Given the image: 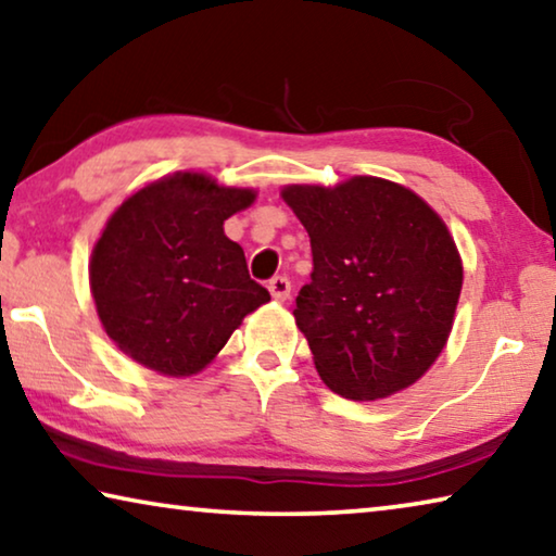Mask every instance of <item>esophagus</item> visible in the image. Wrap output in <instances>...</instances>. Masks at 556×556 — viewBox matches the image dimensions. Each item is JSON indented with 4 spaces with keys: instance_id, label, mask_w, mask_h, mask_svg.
<instances>
[{
    "instance_id": "obj_1",
    "label": "esophagus",
    "mask_w": 556,
    "mask_h": 556,
    "mask_svg": "<svg viewBox=\"0 0 556 556\" xmlns=\"http://www.w3.org/2000/svg\"><path fill=\"white\" fill-rule=\"evenodd\" d=\"M267 287H269V292H271V296L277 299V302H285L289 292H292V281H289L287 277H281V275L271 277Z\"/></svg>"
}]
</instances>
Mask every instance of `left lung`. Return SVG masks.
Returning a JSON list of instances; mask_svg holds the SVG:
<instances>
[{
  "mask_svg": "<svg viewBox=\"0 0 556 556\" xmlns=\"http://www.w3.org/2000/svg\"><path fill=\"white\" fill-rule=\"evenodd\" d=\"M281 198L309 232L294 319L324 383L351 401L408 389L443 351L463 289L445 223L416 192L366 175Z\"/></svg>",
  "mask_w": 556,
  "mask_h": 556,
  "instance_id": "1",
  "label": "left lung"
}]
</instances>
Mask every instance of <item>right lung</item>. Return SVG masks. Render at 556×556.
<instances>
[{"label": "right lung", "instance_id": "obj_1", "mask_svg": "<svg viewBox=\"0 0 556 556\" xmlns=\"http://www.w3.org/2000/svg\"><path fill=\"white\" fill-rule=\"evenodd\" d=\"M252 200V190L175 173L113 213L93 247L91 292L121 351L157 374H198L244 316L269 302L223 230Z\"/></svg>", "mask_w": 556, "mask_h": 556}]
</instances>
